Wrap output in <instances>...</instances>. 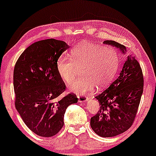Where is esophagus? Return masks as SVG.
<instances>
[{
	"mask_svg": "<svg viewBox=\"0 0 156 156\" xmlns=\"http://www.w3.org/2000/svg\"><path fill=\"white\" fill-rule=\"evenodd\" d=\"M77 98L79 99V102H80V103L86 102V101L88 100V98L86 97V96H84V95H78Z\"/></svg>",
	"mask_w": 156,
	"mask_h": 156,
	"instance_id": "34e87169",
	"label": "esophagus"
}]
</instances>
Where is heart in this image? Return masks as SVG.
I'll use <instances>...</instances> for the list:
<instances>
[{
  "label": "heart",
  "mask_w": 156,
  "mask_h": 156,
  "mask_svg": "<svg viewBox=\"0 0 156 156\" xmlns=\"http://www.w3.org/2000/svg\"><path fill=\"white\" fill-rule=\"evenodd\" d=\"M71 58L59 57L56 62L58 75L68 83L75 77L78 68L83 76L69 83L70 91L85 94L94 89L106 87L113 80L119 66V56L115 49L103 47L91 43H82L70 51Z\"/></svg>",
  "instance_id": "1"
}]
</instances>
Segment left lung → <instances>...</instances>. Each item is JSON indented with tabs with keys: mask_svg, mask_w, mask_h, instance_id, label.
Returning a JSON list of instances; mask_svg holds the SVG:
<instances>
[{
	"mask_svg": "<svg viewBox=\"0 0 156 156\" xmlns=\"http://www.w3.org/2000/svg\"><path fill=\"white\" fill-rule=\"evenodd\" d=\"M126 52L123 45L113 41H105ZM144 91V75L139 62L128 56L119 76L105 91L95 97L100 109L91 118L93 131L103 137H111L125 132L132 126Z\"/></svg>",
	"mask_w": 156,
	"mask_h": 156,
	"instance_id": "left-lung-1",
	"label": "left lung"
}]
</instances>
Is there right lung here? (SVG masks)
Returning a JSON list of instances; mask_svg holds the SVG:
<instances>
[{
    "label": "right lung",
    "instance_id": "obj_1",
    "mask_svg": "<svg viewBox=\"0 0 156 156\" xmlns=\"http://www.w3.org/2000/svg\"><path fill=\"white\" fill-rule=\"evenodd\" d=\"M68 48L66 43L55 39L37 41L22 52L14 67L16 108L28 128L41 137L58 134L67 107L78 101L72 93L58 98L66 86L56 62Z\"/></svg>",
    "mask_w": 156,
    "mask_h": 156
}]
</instances>
